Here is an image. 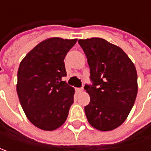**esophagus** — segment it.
Returning a JSON list of instances; mask_svg holds the SVG:
<instances>
[{
  "label": "esophagus",
  "instance_id": "obj_1",
  "mask_svg": "<svg viewBox=\"0 0 151 151\" xmlns=\"http://www.w3.org/2000/svg\"><path fill=\"white\" fill-rule=\"evenodd\" d=\"M76 91L77 93H81V92L83 91V89L82 88H76Z\"/></svg>",
  "mask_w": 151,
  "mask_h": 151
}]
</instances>
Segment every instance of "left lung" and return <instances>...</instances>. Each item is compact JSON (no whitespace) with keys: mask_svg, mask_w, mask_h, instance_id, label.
<instances>
[{"mask_svg":"<svg viewBox=\"0 0 151 151\" xmlns=\"http://www.w3.org/2000/svg\"><path fill=\"white\" fill-rule=\"evenodd\" d=\"M90 67L92 86H85L90 103L87 120L100 131H111L124 122L138 92L137 71L124 50L101 38L79 39Z\"/></svg>","mask_w":151,"mask_h":151,"instance_id":"8db88e82","label":"left lung"}]
</instances>
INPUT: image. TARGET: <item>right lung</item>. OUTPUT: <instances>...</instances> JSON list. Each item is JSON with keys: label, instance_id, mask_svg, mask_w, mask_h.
Returning a JSON list of instances; mask_svg holds the SVG:
<instances>
[{"label": "right lung", "instance_id": "obj_1", "mask_svg": "<svg viewBox=\"0 0 151 151\" xmlns=\"http://www.w3.org/2000/svg\"><path fill=\"white\" fill-rule=\"evenodd\" d=\"M76 41L47 38L21 61L17 92L27 118L40 129L55 130L68 117L75 89L62 81L66 76L64 60Z\"/></svg>", "mask_w": 151, "mask_h": 151}]
</instances>
